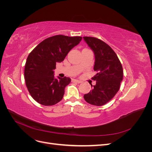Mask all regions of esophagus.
<instances>
[{
    "instance_id": "1",
    "label": "esophagus",
    "mask_w": 152,
    "mask_h": 152,
    "mask_svg": "<svg viewBox=\"0 0 152 152\" xmlns=\"http://www.w3.org/2000/svg\"><path fill=\"white\" fill-rule=\"evenodd\" d=\"M72 81H73V82H76V83H78V84H80V83H81V82H82L81 80H78V79H73Z\"/></svg>"
}]
</instances>
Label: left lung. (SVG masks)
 <instances>
[{"mask_svg": "<svg viewBox=\"0 0 152 152\" xmlns=\"http://www.w3.org/2000/svg\"><path fill=\"white\" fill-rule=\"evenodd\" d=\"M83 39L94 54V70L98 72L93 77L96 85L84 98L91 104L102 106L109 102L120 89L122 66L116 53L107 44L95 37H84Z\"/></svg>", "mask_w": 152, "mask_h": 152, "instance_id": "1", "label": "left lung"}]
</instances>
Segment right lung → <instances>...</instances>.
<instances>
[{
  "label": "right lung",
  "mask_w": 152,
  "mask_h": 152,
  "mask_svg": "<svg viewBox=\"0 0 152 152\" xmlns=\"http://www.w3.org/2000/svg\"><path fill=\"white\" fill-rule=\"evenodd\" d=\"M82 37L58 35L44 40L29 54L25 67L26 85L37 102L51 106L62 99L70 78L54 77L56 63L64 60L69 51L78 45Z\"/></svg>",
  "instance_id": "1"
}]
</instances>
